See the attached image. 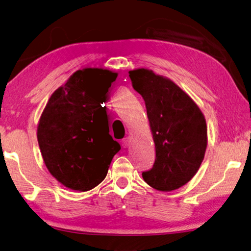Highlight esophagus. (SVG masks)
I'll return each instance as SVG.
<instances>
[{"label":"esophagus","mask_w":251,"mask_h":251,"mask_svg":"<svg viewBox=\"0 0 251 251\" xmlns=\"http://www.w3.org/2000/svg\"><path fill=\"white\" fill-rule=\"evenodd\" d=\"M121 144H122V146H124L125 149L127 148V146H129V144H130V138H129V136H126V138H125L124 140H122L121 141Z\"/></svg>","instance_id":"obj_1"}]
</instances>
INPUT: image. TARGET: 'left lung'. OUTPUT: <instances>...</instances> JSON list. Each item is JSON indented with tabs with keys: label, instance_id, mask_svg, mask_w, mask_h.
I'll return each mask as SVG.
<instances>
[{
	"label": "left lung",
	"instance_id": "1",
	"mask_svg": "<svg viewBox=\"0 0 251 251\" xmlns=\"http://www.w3.org/2000/svg\"><path fill=\"white\" fill-rule=\"evenodd\" d=\"M132 86L143 97L156 158L142 174L158 191H173L190 181L199 170L207 146L204 115L172 79L140 68L129 72Z\"/></svg>",
	"mask_w": 251,
	"mask_h": 251
}]
</instances>
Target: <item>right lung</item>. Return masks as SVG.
I'll use <instances>...</instances> for the list:
<instances>
[{"instance_id": "add662e5", "label": "right lung", "mask_w": 251, "mask_h": 251, "mask_svg": "<svg viewBox=\"0 0 251 251\" xmlns=\"http://www.w3.org/2000/svg\"><path fill=\"white\" fill-rule=\"evenodd\" d=\"M117 76L101 68L78 70L55 89L41 113L37 139L42 159L52 176L71 190L98 186L119 152L102 107Z\"/></svg>"}]
</instances>
